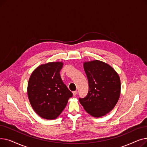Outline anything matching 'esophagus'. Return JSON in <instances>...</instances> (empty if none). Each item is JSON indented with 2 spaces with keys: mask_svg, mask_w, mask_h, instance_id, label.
<instances>
[{
  "mask_svg": "<svg viewBox=\"0 0 147 147\" xmlns=\"http://www.w3.org/2000/svg\"><path fill=\"white\" fill-rule=\"evenodd\" d=\"M73 95H74V96H76L77 94H78V91L76 90V91L73 92Z\"/></svg>",
  "mask_w": 147,
  "mask_h": 147,
  "instance_id": "1",
  "label": "esophagus"
}]
</instances>
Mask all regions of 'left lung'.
I'll use <instances>...</instances> for the list:
<instances>
[{
    "label": "left lung",
    "instance_id": "obj_1",
    "mask_svg": "<svg viewBox=\"0 0 147 147\" xmlns=\"http://www.w3.org/2000/svg\"><path fill=\"white\" fill-rule=\"evenodd\" d=\"M83 67L89 91L85 97L79 98V102L92 116H104L118 102L121 89L119 76L111 66L99 60L84 62Z\"/></svg>",
    "mask_w": 147,
    "mask_h": 147
}]
</instances>
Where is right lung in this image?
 I'll return each mask as SVG.
<instances>
[{
    "instance_id": "add662e5",
    "label": "right lung",
    "mask_w": 147,
    "mask_h": 147,
    "mask_svg": "<svg viewBox=\"0 0 147 147\" xmlns=\"http://www.w3.org/2000/svg\"><path fill=\"white\" fill-rule=\"evenodd\" d=\"M62 62H52L37 67L28 83L27 94L34 111L47 120L57 119L73 96L62 80Z\"/></svg>"
}]
</instances>
